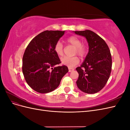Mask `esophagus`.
Segmentation results:
<instances>
[{"label": "esophagus", "instance_id": "esophagus-1", "mask_svg": "<svg viewBox=\"0 0 130 130\" xmlns=\"http://www.w3.org/2000/svg\"><path fill=\"white\" fill-rule=\"evenodd\" d=\"M68 69H69V72H71L73 71V70H74V69L72 68H69Z\"/></svg>", "mask_w": 130, "mask_h": 130}]
</instances>
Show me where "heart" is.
<instances>
[{
	"mask_svg": "<svg viewBox=\"0 0 130 130\" xmlns=\"http://www.w3.org/2000/svg\"><path fill=\"white\" fill-rule=\"evenodd\" d=\"M67 42L75 47V49L74 50V54H77L81 58L87 55L88 49V46L85 43H82L81 39L76 36H72L67 38ZM54 50L58 55L62 56L63 55V45L61 42L58 41L56 43L55 45ZM61 61L62 64L70 68L77 64L80 61L77 56H74L73 57H63L61 59Z\"/></svg>",
	"mask_w": 130,
	"mask_h": 130,
	"instance_id": "heart-1",
	"label": "heart"
}]
</instances>
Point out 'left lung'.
<instances>
[{
	"instance_id": "obj_1",
	"label": "left lung",
	"mask_w": 130,
	"mask_h": 130,
	"mask_svg": "<svg viewBox=\"0 0 130 130\" xmlns=\"http://www.w3.org/2000/svg\"><path fill=\"white\" fill-rule=\"evenodd\" d=\"M75 33L85 37L89 45L85 61L76 68L78 73L77 86L86 93H96L105 87L111 74V52L105 41L92 31L86 30Z\"/></svg>"
}]
</instances>
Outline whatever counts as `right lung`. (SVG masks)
Masks as SVG:
<instances>
[{"instance_id": "right-lung-1", "label": "right lung", "mask_w": 130, "mask_h": 130, "mask_svg": "<svg viewBox=\"0 0 130 130\" xmlns=\"http://www.w3.org/2000/svg\"><path fill=\"white\" fill-rule=\"evenodd\" d=\"M64 31L46 30L35 37L27 46L23 57L22 71L27 84L35 91L47 93L57 88L68 72L61 63L55 45Z\"/></svg>"}]
</instances>
